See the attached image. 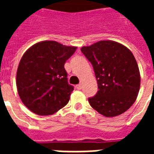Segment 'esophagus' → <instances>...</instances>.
I'll list each match as a JSON object with an SVG mask.
<instances>
[{"label":"esophagus","mask_w":154,"mask_h":154,"mask_svg":"<svg viewBox=\"0 0 154 154\" xmlns=\"http://www.w3.org/2000/svg\"><path fill=\"white\" fill-rule=\"evenodd\" d=\"M76 88H77V90H81V89L82 88V84H78V85L76 86Z\"/></svg>","instance_id":"esophagus-1"}]
</instances>
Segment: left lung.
<instances>
[{
	"label": "left lung",
	"instance_id": "8db88e82",
	"mask_svg": "<svg viewBox=\"0 0 154 154\" xmlns=\"http://www.w3.org/2000/svg\"><path fill=\"white\" fill-rule=\"evenodd\" d=\"M81 51L92 64L98 84L96 96L88 99L91 106L106 117L125 112L140 87L139 66L131 51L112 40L99 41Z\"/></svg>",
	"mask_w": 154,
	"mask_h": 154
}]
</instances>
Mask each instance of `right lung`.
<instances>
[{
    "mask_svg": "<svg viewBox=\"0 0 154 154\" xmlns=\"http://www.w3.org/2000/svg\"><path fill=\"white\" fill-rule=\"evenodd\" d=\"M77 47L56 41H42L22 56L16 73V87L22 102L38 116H49L65 106L73 87L67 83L64 64Z\"/></svg>",
    "mask_w": 154,
    "mask_h": 154,
    "instance_id": "right-lung-1",
    "label": "right lung"
}]
</instances>
